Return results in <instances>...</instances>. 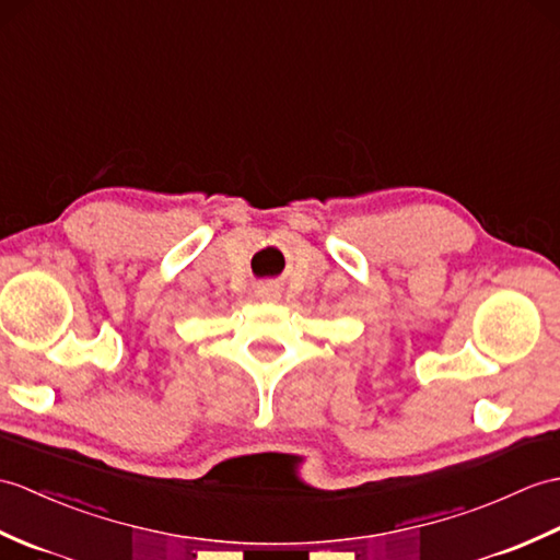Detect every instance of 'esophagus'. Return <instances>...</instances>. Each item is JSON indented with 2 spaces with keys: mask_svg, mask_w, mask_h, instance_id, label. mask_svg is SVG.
Instances as JSON below:
<instances>
[{
  "mask_svg": "<svg viewBox=\"0 0 560 560\" xmlns=\"http://www.w3.org/2000/svg\"><path fill=\"white\" fill-rule=\"evenodd\" d=\"M257 295L262 298V301H275V298H279V291L275 289V285H259Z\"/></svg>",
  "mask_w": 560,
  "mask_h": 560,
  "instance_id": "1",
  "label": "esophagus"
}]
</instances>
